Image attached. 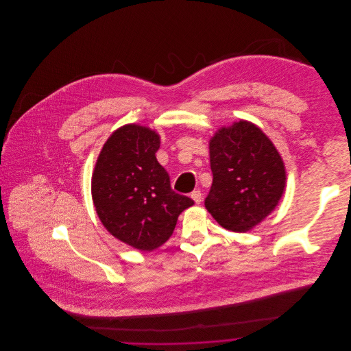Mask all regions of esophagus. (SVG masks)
<instances>
[{"label": "esophagus", "instance_id": "34e87169", "mask_svg": "<svg viewBox=\"0 0 351 351\" xmlns=\"http://www.w3.org/2000/svg\"><path fill=\"white\" fill-rule=\"evenodd\" d=\"M191 197L193 199V201H195L196 204H201V201H202V195H201L200 191H195V192H192Z\"/></svg>", "mask_w": 351, "mask_h": 351}]
</instances>
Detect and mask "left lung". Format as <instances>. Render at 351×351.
<instances>
[{
	"label": "left lung",
	"mask_w": 351,
	"mask_h": 351,
	"mask_svg": "<svg viewBox=\"0 0 351 351\" xmlns=\"http://www.w3.org/2000/svg\"><path fill=\"white\" fill-rule=\"evenodd\" d=\"M213 174L205 208L226 230L247 232L278 205L287 185L284 160L254 123L234 121L209 141Z\"/></svg>",
	"instance_id": "obj_1"
}]
</instances>
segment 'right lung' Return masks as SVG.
Wrapping results in <instances>:
<instances>
[{"label": "right lung", "mask_w": 351, "mask_h": 351, "mask_svg": "<svg viewBox=\"0 0 351 351\" xmlns=\"http://www.w3.org/2000/svg\"><path fill=\"white\" fill-rule=\"evenodd\" d=\"M160 136L139 124H125L102 146L92 176V199L102 226L141 251L162 246L182 210L195 202L173 192L156 160Z\"/></svg>", "instance_id": "obj_1"}]
</instances>
